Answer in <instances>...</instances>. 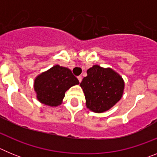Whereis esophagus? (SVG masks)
<instances>
[{
	"mask_svg": "<svg viewBox=\"0 0 157 157\" xmlns=\"http://www.w3.org/2000/svg\"><path fill=\"white\" fill-rule=\"evenodd\" d=\"M78 79L79 82H81L82 80V76H78Z\"/></svg>",
	"mask_w": 157,
	"mask_h": 157,
	"instance_id": "34e87169",
	"label": "esophagus"
}]
</instances>
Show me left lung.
Instances as JSON below:
<instances>
[{
	"mask_svg": "<svg viewBox=\"0 0 157 157\" xmlns=\"http://www.w3.org/2000/svg\"><path fill=\"white\" fill-rule=\"evenodd\" d=\"M85 94L86 106L94 112H103L114 106L122 98L124 82L110 68L94 65L80 83Z\"/></svg>",
	"mask_w": 157,
	"mask_h": 157,
	"instance_id": "1",
	"label": "left lung"
}]
</instances>
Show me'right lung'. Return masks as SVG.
Returning <instances> with one entry per match:
<instances>
[{
    "label": "right lung",
    "mask_w": 157,
    "mask_h": 157,
    "mask_svg": "<svg viewBox=\"0 0 157 157\" xmlns=\"http://www.w3.org/2000/svg\"><path fill=\"white\" fill-rule=\"evenodd\" d=\"M77 84L79 82L71 71L56 65L36 78L34 90L40 102L49 106H57L64 98L65 92Z\"/></svg>",
    "instance_id": "obj_1"
}]
</instances>
